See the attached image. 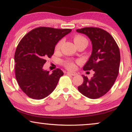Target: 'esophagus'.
Wrapping results in <instances>:
<instances>
[{"label":"esophagus","mask_w":132,"mask_h":132,"mask_svg":"<svg viewBox=\"0 0 132 132\" xmlns=\"http://www.w3.org/2000/svg\"><path fill=\"white\" fill-rule=\"evenodd\" d=\"M67 73L68 75H70L73 76H75L77 75V73H72V72H69V71H68Z\"/></svg>","instance_id":"obj_1"}]
</instances>
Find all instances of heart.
<instances>
[{"label": "heart", "mask_w": 132, "mask_h": 132, "mask_svg": "<svg viewBox=\"0 0 132 132\" xmlns=\"http://www.w3.org/2000/svg\"><path fill=\"white\" fill-rule=\"evenodd\" d=\"M74 42H75V44L77 46V45L81 44L82 43H88V41L83 36L81 35H76L74 37ZM63 43V40H60L58 43H57L56 45L55 46V50H59L61 47V46H62ZM65 65L67 67L68 69L73 70L75 68V64L73 62H67L65 63Z\"/></svg>", "instance_id": "1"}]
</instances>
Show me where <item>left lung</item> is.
<instances>
[{"label":"left lung","instance_id":"obj_1","mask_svg":"<svg viewBox=\"0 0 132 132\" xmlns=\"http://www.w3.org/2000/svg\"><path fill=\"white\" fill-rule=\"evenodd\" d=\"M91 41L93 50L90 57L83 69L93 70L91 79L82 75L84 82L77 89L88 98H98L106 94L116 80L120 64V49L112 35L98 28H84L77 29Z\"/></svg>","mask_w":132,"mask_h":132}]
</instances>
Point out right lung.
<instances>
[{
  "label": "right lung",
  "instance_id": "add662e5",
  "mask_svg": "<svg viewBox=\"0 0 132 132\" xmlns=\"http://www.w3.org/2000/svg\"><path fill=\"white\" fill-rule=\"evenodd\" d=\"M71 31L70 29L39 27L28 32L16 48L15 78L21 89L30 98L41 100L55 89L64 73L59 68L52 74L43 70L46 59L53 55L56 44Z\"/></svg>",
  "mask_w": 132,
  "mask_h": 132
}]
</instances>
